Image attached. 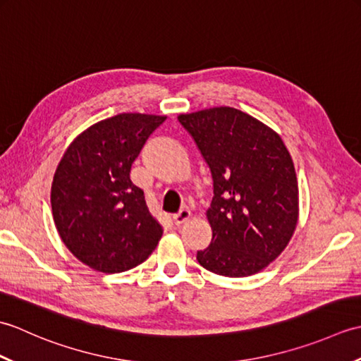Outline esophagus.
<instances>
[{
  "label": "esophagus",
  "mask_w": 361,
  "mask_h": 361,
  "mask_svg": "<svg viewBox=\"0 0 361 361\" xmlns=\"http://www.w3.org/2000/svg\"><path fill=\"white\" fill-rule=\"evenodd\" d=\"M189 219H190V211L189 209H181L178 214H173V217H172L173 224L178 225V226L185 224V221H188Z\"/></svg>",
  "instance_id": "esophagus-1"
}]
</instances>
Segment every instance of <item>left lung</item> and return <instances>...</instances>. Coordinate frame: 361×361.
<instances>
[{
  "label": "left lung",
  "mask_w": 361,
  "mask_h": 361,
  "mask_svg": "<svg viewBox=\"0 0 361 361\" xmlns=\"http://www.w3.org/2000/svg\"><path fill=\"white\" fill-rule=\"evenodd\" d=\"M211 169L214 197L206 211L212 242L197 252L203 268L247 278L286 250L299 219L293 159L282 137L233 106L178 116Z\"/></svg>",
  "instance_id": "obj_1"
}]
</instances>
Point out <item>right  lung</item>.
Returning <instances> with one entry per match:
<instances>
[{"mask_svg":"<svg viewBox=\"0 0 361 361\" xmlns=\"http://www.w3.org/2000/svg\"><path fill=\"white\" fill-rule=\"evenodd\" d=\"M166 116L121 113L74 137L51 186L54 224L65 247L101 273L142 264L163 235L130 169L144 142Z\"/></svg>","mask_w":361,"mask_h":361,"instance_id":"right-lung-1","label":"right lung"}]
</instances>
